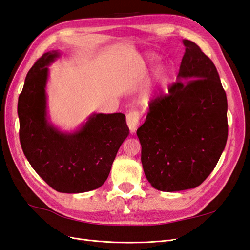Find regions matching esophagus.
<instances>
[{
  "label": "esophagus",
  "instance_id": "esophagus-1",
  "mask_svg": "<svg viewBox=\"0 0 250 250\" xmlns=\"http://www.w3.org/2000/svg\"><path fill=\"white\" fill-rule=\"evenodd\" d=\"M126 122L128 127L131 132H135L140 125V119H139V112L137 110H131L127 113L126 116Z\"/></svg>",
  "mask_w": 250,
  "mask_h": 250
}]
</instances>
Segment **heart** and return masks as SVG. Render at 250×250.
Here are the masks:
<instances>
[{
	"mask_svg": "<svg viewBox=\"0 0 250 250\" xmlns=\"http://www.w3.org/2000/svg\"><path fill=\"white\" fill-rule=\"evenodd\" d=\"M170 78V75L167 69L165 67H160L155 73V77H154V82L151 83V84L147 85L145 88H144L139 97V101L142 105H148L151 100H152L153 95H154V90L156 86H165L167 84Z\"/></svg>",
	"mask_w": 250,
	"mask_h": 250,
	"instance_id": "heart-1",
	"label": "heart"
}]
</instances>
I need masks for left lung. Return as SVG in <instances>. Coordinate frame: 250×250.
I'll use <instances>...</instances> for the list:
<instances>
[{
    "mask_svg": "<svg viewBox=\"0 0 250 250\" xmlns=\"http://www.w3.org/2000/svg\"><path fill=\"white\" fill-rule=\"evenodd\" d=\"M183 43L176 82L150 104L137 130L146 178L163 192L201 185L228 141V99L216 66L195 42Z\"/></svg>",
    "mask_w": 250,
    "mask_h": 250,
    "instance_id": "8db88e82",
    "label": "left lung"
}]
</instances>
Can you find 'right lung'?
Segmentation results:
<instances>
[{
  "label": "right lung",
  "instance_id": "obj_1",
  "mask_svg": "<svg viewBox=\"0 0 250 250\" xmlns=\"http://www.w3.org/2000/svg\"><path fill=\"white\" fill-rule=\"evenodd\" d=\"M49 51L28 72L19 97L20 141L31 167L60 193H84L107 179L118 150L129 134L121 112L90 115L76 130L62 131L50 121L49 65L60 57Z\"/></svg>",
  "mask_w": 250,
  "mask_h": 250
}]
</instances>
